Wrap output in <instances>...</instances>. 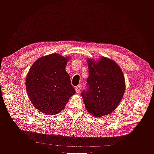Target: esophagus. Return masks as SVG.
Masks as SVG:
<instances>
[{
    "label": "esophagus",
    "instance_id": "obj_1",
    "mask_svg": "<svg viewBox=\"0 0 154 154\" xmlns=\"http://www.w3.org/2000/svg\"><path fill=\"white\" fill-rule=\"evenodd\" d=\"M75 90L76 93H80V91H81V87L80 85H78L77 87H75Z\"/></svg>",
    "mask_w": 154,
    "mask_h": 154
}]
</instances>
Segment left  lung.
I'll list each match as a JSON object with an SVG mask.
<instances>
[{"label": "left lung", "mask_w": 154, "mask_h": 154, "mask_svg": "<svg viewBox=\"0 0 154 154\" xmlns=\"http://www.w3.org/2000/svg\"><path fill=\"white\" fill-rule=\"evenodd\" d=\"M88 90L82 93L88 112L101 117L118 106L125 91L122 69L113 60L102 57L98 60L88 58Z\"/></svg>", "instance_id": "left-lung-1"}]
</instances>
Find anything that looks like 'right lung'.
<instances>
[{"mask_svg": "<svg viewBox=\"0 0 154 154\" xmlns=\"http://www.w3.org/2000/svg\"><path fill=\"white\" fill-rule=\"evenodd\" d=\"M70 57L58 53L39 58L32 65L26 78L27 95L36 109L48 115L63 110L76 92L66 71Z\"/></svg>", "mask_w": 154, "mask_h": 154, "instance_id": "add662e5", "label": "right lung"}]
</instances>
